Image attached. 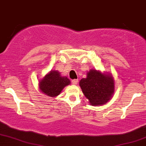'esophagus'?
<instances>
[{
    "label": "esophagus",
    "mask_w": 146,
    "mask_h": 146,
    "mask_svg": "<svg viewBox=\"0 0 146 146\" xmlns=\"http://www.w3.org/2000/svg\"><path fill=\"white\" fill-rule=\"evenodd\" d=\"M78 82V79H75V80H72V84H77Z\"/></svg>",
    "instance_id": "1"
}]
</instances>
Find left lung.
<instances>
[{"instance_id": "8db88e82", "label": "left lung", "mask_w": 146, "mask_h": 146, "mask_svg": "<svg viewBox=\"0 0 146 146\" xmlns=\"http://www.w3.org/2000/svg\"><path fill=\"white\" fill-rule=\"evenodd\" d=\"M80 86L91 106L106 104L111 100L115 91L113 76L94 69L90 70L86 78L80 80Z\"/></svg>"}]
</instances>
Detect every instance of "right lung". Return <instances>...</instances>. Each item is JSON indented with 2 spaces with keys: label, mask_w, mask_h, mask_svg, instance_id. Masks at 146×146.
Returning <instances> with one entry per match:
<instances>
[{
  "label": "right lung",
  "mask_w": 146,
  "mask_h": 146,
  "mask_svg": "<svg viewBox=\"0 0 146 146\" xmlns=\"http://www.w3.org/2000/svg\"><path fill=\"white\" fill-rule=\"evenodd\" d=\"M71 82L66 77H62L58 71H51L40 81L39 88L41 92L48 96L56 97Z\"/></svg>",
  "instance_id": "obj_1"
}]
</instances>
